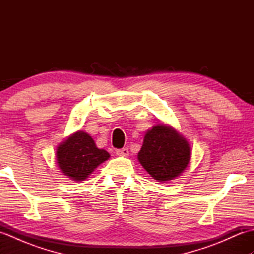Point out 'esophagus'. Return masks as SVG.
Masks as SVG:
<instances>
[{
  "instance_id": "34e87169",
  "label": "esophagus",
  "mask_w": 254,
  "mask_h": 254,
  "mask_svg": "<svg viewBox=\"0 0 254 254\" xmlns=\"http://www.w3.org/2000/svg\"><path fill=\"white\" fill-rule=\"evenodd\" d=\"M116 154L118 156H122V157H127V156H128V149L126 147V148H121V149H117Z\"/></svg>"
}]
</instances>
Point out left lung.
I'll return each mask as SVG.
<instances>
[{
	"mask_svg": "<svg viewBox=\"0 0 254 254\" xmlns=\"http://www.w3.org/2000/svg\"><path fill=\"white\" fill-rule=\"evenodd\" d=\"M137 159L153 179L167 182L187 169L191 159V146L171 126L158 123L145 133Z\"/></svg>",
	"mask_w": 254,
	"mask_h": 254,
	"instance_id": "1",
	"label": "left lung"
}]
</instances>
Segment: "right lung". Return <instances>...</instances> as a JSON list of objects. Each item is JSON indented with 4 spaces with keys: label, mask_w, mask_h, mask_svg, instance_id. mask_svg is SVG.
<instances>
[{
    "label": "right lung",
    "mask_w": 254,
    "mask_h": 254,
    "mask_svg": "<svg viewBox=\"0 0 254 254\" xmlns=\"http://www.w3.org/2000/svg\"><path fill=\"white\" fill-rule=\"evenodd\" d=\"M110 157L99 149L89 134L76 131L58 145L56 158L59 169L73 181H84L93 171Z\"/></svg>",
    "instance_id": "1"
}]
</instances>
